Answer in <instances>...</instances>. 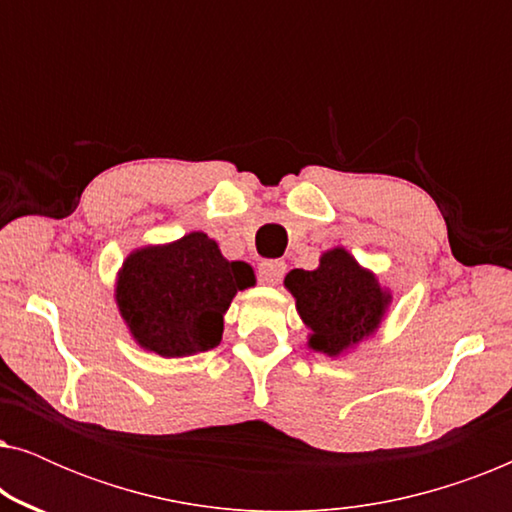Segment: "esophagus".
<instances>
[{"mask_svg":"<svg viewBox=\"0 0 512 512\" xmlns=\"http://www.w3.org/2000/svg\"><path fill=\"white\" fill-rule=\"evenodd\" d=\"M286 265L282 261H265L258 265V282L265 286H275L282 282Z\"/></svg>","mask_w":512,"mask_h":512,"instance_id":"34e87169","label":"esophagus"}]
</instances>
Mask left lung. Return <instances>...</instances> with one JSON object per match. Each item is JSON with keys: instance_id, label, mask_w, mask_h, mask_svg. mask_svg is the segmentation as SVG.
Listing matches in <instances>:
<instances>
[{"instance_id": "left-lung-1", "label": "left lung", "mask_w": 512, "mask_h": 512, "mask_svg": "<svg viewBox=\"0 0 512 512\" xmlns=\"http://www.w3.org/2000/svg\"><path fill=\"white\" fill-rule=\"evenodd\" d=\"M284 286L310 328L307 347L331 359L373 335L391 305V291L382 289L375 272L359 265L345 247L324 251L319 268L291 270Z\"/></svg>"}]
</instances>
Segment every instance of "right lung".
I'll use <instances>...</instances> for the list:
<instances>
[{"label": "right lung", "instance_id": "obj_1", "mask_svg": "<svg viewBox=\"0 0 512 512\" xmlns=\"http://www.w3.org/2000/svg\"><path fill=\"white\" fill-rule=\"evenodd\" d=\"M254 284L249 263L223 258L216 240L195 230L132 251L118 270L114 296L139 347L181 359L219 345L235 293Z\"/></svg>", "mask_w": 512, "mask_h": 512}]
</instances>
